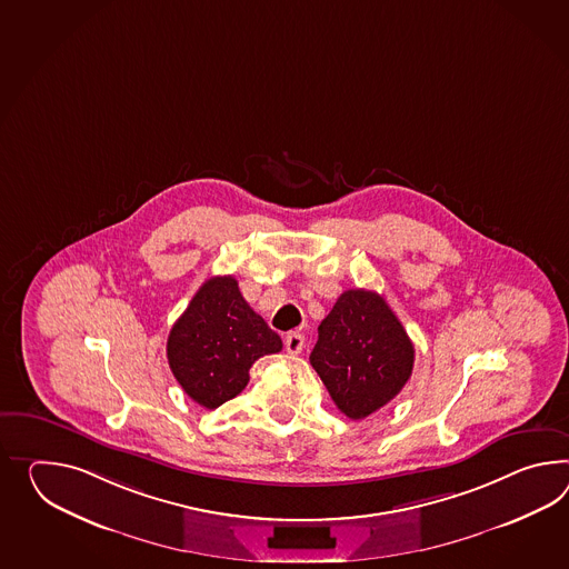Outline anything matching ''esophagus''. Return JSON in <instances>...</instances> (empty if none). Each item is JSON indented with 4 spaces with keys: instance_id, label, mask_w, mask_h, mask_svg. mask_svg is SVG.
I'll list each match as a JSON object with an SVG mask.
<instances>
[{
    "instance_id": "esophagus-1",
    "label": "esophagus",
    "mask_w": 569,
    "mask_h": 569,
    "mask_svg": "<svg viewBox=\"0 0 569 569\" xmlns=\"http://www.w3.org/2000/svg\"><path fill=\"white\" fill-rule=\"evenodd\" d=\"M302 347H305V335L300 331H291V333L286 335V351L290 356H298L302 351Z\"/></svg>"
}]
</instances>
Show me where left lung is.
I'll return each instance as SVG.
<instances>
[{"mask_svg": "<svg viewBox=\"0 0 569 569\" xmlns=\"http://www.w3.org/2000/svg\"><path fill=\"white\" fill-rule=\"evenodd\" d=\"M416 347L387 300L347 290L320 322L310 363L335 405L351 419L372 416L392 401L413 372Z\"/></svg>", "mask_w": 569, "mask_h": 569, "instance_id": "left-lung-1", "label": "left lung"}]
</instances>
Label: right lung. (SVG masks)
Returning a JSON list of instances; mask_svg holds the SVG:
<instances>
[{
    "label": "right lung",
    "instance_id": "add662e5",
    "mask_svg": "<svg viewBox=\"0 0 569 569\" xmlns=\"http://www.w3.org/2000/svg\"><path fill=\"white\" fill-rule=\"evenodd\" d=\"M281 347L279 335L242 298L238 281L218 276L197 290L172 325L167 356L182 390L216 409L244 390L254 361Z\"/></svg>",
    "mask_w": 569,
    "mask_h": 569
}]
</instances>
